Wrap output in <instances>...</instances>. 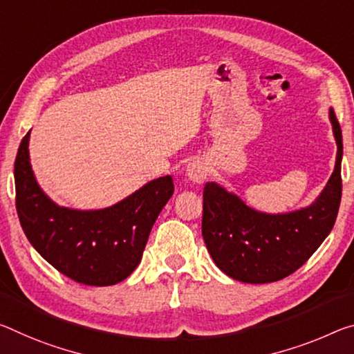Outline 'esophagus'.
<instances>
[{"label":"esophagus","mask_w":354,"mask_h":354,"mask_svg":"<svg viewBox=\"0 0 354 354\" xmlns=\"http://www.w3.org/2000/svg\"><path fill=\"white\" fill-rule=\"evenodd\" d=\"M186 175L190 179V181L195 183V184H201L205 183V179L207 176V170L203 162L200 160H192L190 164L187 165V170H186Z\"/></svg>","instance_id":"34e87169"}]
</instances>
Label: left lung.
Segmentation results:
<instances>
[{"label": "left lung", "instance_id": "obj_1", "mask_svg": "<svg viewBox=\"0 0 354 354\" xmlns=\"http://www.w3.org/2000/svg\"><path fill=\"white\" fill-rule=\"evenodd\" d=\"M337 160L333 176L315 203L288 214L258 212L216 183L203 189L201 233L218 269L245 283L277 282L293 274L326 239L342 198V129L329 111Z\"/></svg>", "mask_w": 354, "mask_h": 354}]
</instances>
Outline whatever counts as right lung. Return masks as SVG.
Segmentation results:
<instances>
[{"label": "right lung", "mask_w": 354, "mask_h": 354, "mask_svg": "<svg viewBox=\"0 0 354 354\" xmlns=\"http://www.w3.org/2000/svg\"><path fill=\"white\" fill-rule=\"evenodd\" d=\"M30 132L14 164L15 207L28 241L55 269L78 283L106 287L127 279L142 260L151 228L173 195V179L148 183L126 200L99 211L55 205L32 175Z\"/></svg>", "instance_id": "right-lung-1"}]
</instances>
